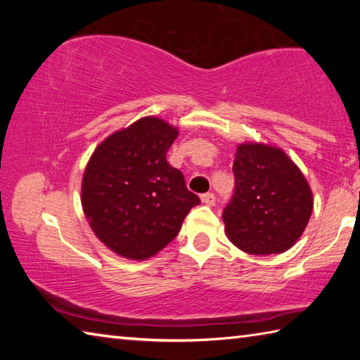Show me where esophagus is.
<instances>
[{"label":"esophagus","mask_w":360,"mask_h":360,"mask_svg":"<svg viewBox=\"0 0 360 360\" xmlns=\"http://www.w3.org/2000/svg\"><path fill=\"white\" fill-rule=\"evenodd\" d=\"M202 202H203L205 205L212 206V205L216 203V197H214V193H211V192H208V193H203V195H202Z\"/></svg>","instance_id":"34e87169"}]
</instances>
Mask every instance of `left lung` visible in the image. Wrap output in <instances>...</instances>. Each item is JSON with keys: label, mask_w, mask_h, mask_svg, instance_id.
<instances>
[{"label": "left lung", "mask_w": 360, "mask_h": 360, "mask_svg": "<svg viewBox=\"0 0 360 360\" xmlns=\"http://www.w3.org/2000/svg\"><path fill=\"white\" fill-rule=\"evenodd\" d=\"M233 174V198L222 212L227 238L252 255L288 251L313 212V192L300 168L281 148L243 143Z\"/></svg>", "instance_id": "left-lung-1"}]
</instances>
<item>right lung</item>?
<instances>
[{
    "label": "right lung",
    "mask_w": 360,
    "mask_h": 360,
    "mask_svg": "<svg viewBox=\"0 0 360 360\" xmlns=\"http://www.w3.org/2000/svg\"><path fill=\"white\" fill-rule=\"evenodd\" d=\"M176 127L143 117L98 144L85 167L81 202L90 229L120 257L146 260L169 245L200 205L167 162Z\"/></svg>",
    "instance_id": "right-lung-1"
}]
</instances>
